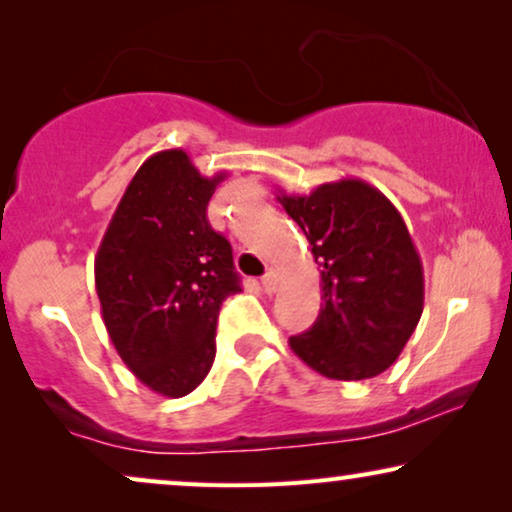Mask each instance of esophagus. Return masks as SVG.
<instances>
[{"label":"esophagus","instance_id":"1","mask_svg":"<svg viewBox=\"0 0 512 512\" xmlns=\"http://www.w3.org/2000/svg\"><path fill=\"white\" fill-rule=\"evenodd\" d=\"M261 284H263V289H265V293H275L277 291V284H279V270H275V268H270L268 272H265L263 275V279H261Z\"/></svg>","mask_w":512,"mask_h":512}]
</instances>
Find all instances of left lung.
Instances as JSON below:
<instances>
[{"mask_svg": "<svg viewBox=\"0 0 512 512\" xmlns=\"http://www.w3.org/2000/svg\"><path fill=\"white\" fill-rule=\"evenodd\" d=\"M321 268L319 317L289 347L328 380H368L398 359L424 310V270L403 216L363 179L279 191Z\"/></svg>", "mask_w": 512, "mask_h": 512, "instance_id": "left-lung-1", "label": "left lung"}]
</instances>
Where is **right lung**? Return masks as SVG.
Here are the masks:
<instances>
[{
    "instance_id": "obj_1",
    "label": "right lung",
    "mask_w": 512,
    "mask_h": 512,
    "mask_svg": "<svg viewBox=\"0 0 512 512\" xmlns=\"http://www.w3.org/2000/svg\"><path fill=\"white\" fill-rule=\"evenodd\" d=\"M226 172L202 177L186 151L144 160L125 188L95 256L102 321L139 382L181 398L214 363L216 319L240 291L233 249L207 205Z\"/></svg>"
}]
</instances>
